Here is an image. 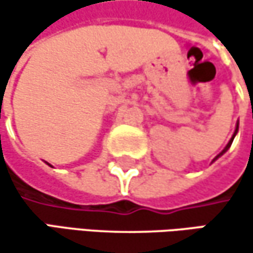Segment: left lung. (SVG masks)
Listing matches in <instances>:
<instances>
[{
  "label": "left lung",
  "mask_w": 253,
  "mask_h": 253,
  "mask_svg": "<svg viewBox=\"0 0 253 253\" xmlns=\"http://www.w3.org/2000/svg\"><path fill=\"white\" fill-rule=\"evenodd\" d=\"M237 130H239V125H237V126H236V130H234V134H233V137H231V139H230V142H228V143H227V146H226V148H224V149H223V151H221V152H220V154H218V155H217V157H215V160H217V158H218V157H221V155H223V154H224V152H226V151H227L228 148H230V146H231V143H233V139H234V136H236V133H237Z\"/></svg>",
  "instance_id": "obj_1"
}]
</instances>
